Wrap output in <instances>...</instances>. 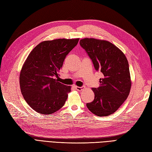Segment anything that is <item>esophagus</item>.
<instances>
[{"label": "esophagus", "instance_id": "34e87169", "mask_svg": "<svg viewBox=\"0 0 152 152\" xmlns=\"http://www.w3.org/2000/svg\"><path fill=\"white\" fill-rule=\"evenodd\" d=\"M75 88H76V89L77 91H81L83 90V87H78V86H76L75 87Z\"/></svg>", "mask_w": 152, "mask_h": 152}]
</instances>
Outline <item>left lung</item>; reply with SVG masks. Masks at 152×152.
Listing matches in <instances>:
<instances>
[{
    "mask_svg": "<svg viewBox=\"0 0 152 152\" xmlns=\"http://www.w3.org/2000/svg\"><path fill=\"white\" fill-rule=\"evenodd\" d=\"M96 71L103 75L99 87L92 88L94 99L87 103L92 114L107 116L118 109L130 94L132 81L129 65L124 54L111 42L93 38L80 40Z\"/></svg>",
    "mask_w": 152,
    "mask_h": 152,
    "instance_id": "1",
    "label": "left lung"
}]
</instances>
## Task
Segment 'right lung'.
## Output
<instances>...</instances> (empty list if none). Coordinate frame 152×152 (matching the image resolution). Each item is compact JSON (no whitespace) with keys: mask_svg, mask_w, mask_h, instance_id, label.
<instances>
[{"mask_svg":"<svg viewBox=\"0 0 152 152\" xmlns=\"http://www.w3.org/2000/svg\"><path fill=\"white\" fill-rule=\"evenodd\" d=\"M78 41L59 38L42 42L26 58L19 77L20 90L27 103L38 113L51 114L64 105L71 87L58 82L56 77Z\"/></svg>","mask_w":152,"mask_h":152,"instance_id":"1","label":"right lung"}]
</instances>
